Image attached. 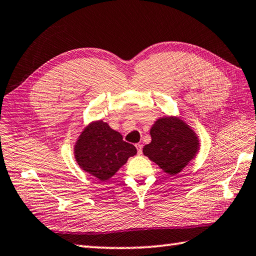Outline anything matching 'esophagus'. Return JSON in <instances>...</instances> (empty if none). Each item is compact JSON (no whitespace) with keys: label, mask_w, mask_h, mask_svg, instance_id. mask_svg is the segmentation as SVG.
<instances>
[{"label":"esophagus","mask_w":256,"mask_h":256,"mask_svg":"<svg viewBox=\"0 0 256 256\" xmlns=\"http://www.w3.org/2000/svg\"><path fill=\"white\" fill-rule=\"evenodd\" d=\"M136 148H137V152H138V154H142V144H136Z\"/></svg>","instance_id":"obj_1"}]
</instances>
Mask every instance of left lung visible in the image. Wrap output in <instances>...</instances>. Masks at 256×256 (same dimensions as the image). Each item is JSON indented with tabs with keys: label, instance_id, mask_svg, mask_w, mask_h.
I'll list each match as a JSON object with an SVG mask.
<instances>
[{
	"label": "left lung",
	"instance_id": "8db88e82",
	"mask_svg": "<svg viewBox=\"0 0 256 256\" xmlns=\"http://www.w3.org/2000/svg\"><path fill=\"white\" fill-rule=\"evenodd\" d=\"M152 142L142 153L168 176H176L192 162L200 150L194 129L178 116H164L150 127Z\"/></svg>",
	"mask_w": 256,
	"mask_h": 256
}]
</instances>
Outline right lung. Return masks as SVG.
I'll list each match as a JSON object with an SVG mask.
<instances>
[{"label": "right lung", "mask_w": 256, "mask_h": 256, "mask_svg": "<svg viewBox=\"0 0 256 256\" xmlns=\"http://www.w3.org/2000/svg\"><path fill=\"white\" fill-rule=\"evenodd\" d=\"M73 154L76 164L90 176L106 182L137 154L136 147L122 140V135L102 120L88 124L76 140Z\"/></svg>", "instance_id": "right-lung-1"}]
</instances>
